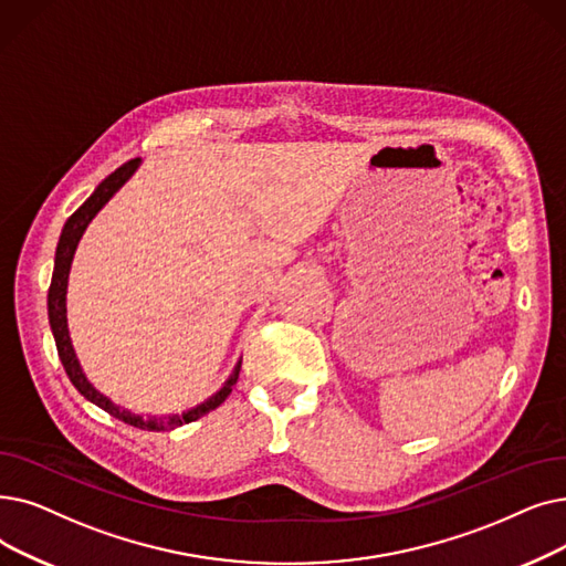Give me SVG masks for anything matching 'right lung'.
Listing matches in <instances>:
<instances>
[{"label":"right lung","instance_id":"obj_1","mask_svg":"<svg viewBox=\"0 0 566 566\" xmlns=\"http://www.w3.org/2000/svg\"><path fill=\"white\" fill-rule=\"evenodd\" d=\"M138 157L136 159H129L127 164H122L115 174H111L99 187H96V191L90 196V199L73 212L66 224H64V231L60 235V242H57V254H55V270H53V282H51V289H48V318H51V328H53V335H55V344H57V354H60V360L64 365V370L71 379V384L78 388V392L83 398H87L90 402H94L96 407H102L104 411H108L111 416H115V419L125 421L134 428H140V430H153V432H166V430H174L182 423H191L196 419H201V416H206L208 411L217 409L219 405H222L227 398L231 388L235 386L238 381V375H240V363L235 365L233 375L229 377V381L224 384V388L217 392V396H212L208 402L199 405L196 409L182 413V416H168V419H143V416H136L127 409L122 407H115L108 398H104L99 390H94L92 384L85 379L81 365L76 360V354H73V347H71V339H69V331H66V280H69V268H71V259H73V252H76V244L85 231V227L92 222V217L99 212L104 208V203L111 199V196L125 185L132 174L138 166Z\"/></svg>","mask_w":566,"mask_h":566}]
</instances>
